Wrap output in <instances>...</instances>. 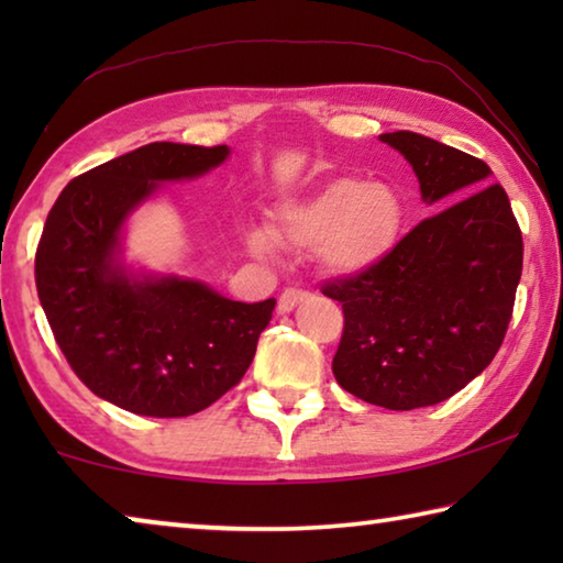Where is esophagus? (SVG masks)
Masks as SVG:
<instances>
[{
  "label": "esophagus",
  "mask_w": 563,
  "mask_h": 563,
  "mask_svg": "<svg viewBox=\"0 0 563 563\" xmlns=\"http://www.w3.org/2000/svg\"><path fill=\"white\" fill-rule=\"evenodd\" d=\"M305 298H308V292L300 290V288H288V290H283L280 300H278V312H290V310H295V308H298V305H300Z\"/></svg>",
  "instance_id": "1"
}]
</instances>
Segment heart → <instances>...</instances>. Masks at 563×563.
<instances>
[{"mask_svg":"<svg viewBox=\"0 0 563 563\" xmlns=\"http://www.w3.org/2000/svg\"><path fill=\"white\" fill-rule=\"evenodd\" d=\"M405 218V198L395 186L340 176L283 201L273 211L268 231L255 228L247 233V247L263 258L275 255V243L300 251L312 247L322 271L355 278L393 255Z\"/></svg>","mask_w":563,"mask_h":563,"instance_id":"1","label":"heart"}]
</instances>
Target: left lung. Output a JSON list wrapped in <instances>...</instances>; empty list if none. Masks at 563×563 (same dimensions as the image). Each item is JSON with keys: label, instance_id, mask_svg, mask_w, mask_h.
Wrapping results in <instances>:
<instances>
[{"label": "left lung", "instance_id": "left-lung-1", "mask_svg": "<svg viewBox=\"0 0 563 563\" xmlns=\"http://www.w3.org/2000/svg\"><path fill=\"white\" fill-rule=\"evenodd\" d=\"M379 141L409 161L424 203L461 201L415 225L375 271L322 288L345 312L332 373L369 405L417 409L460 393L497 355L523 243L484 161L412 131Z\"/></svg>", "mask_w": 563, "mask_h": 563}]
</instances>
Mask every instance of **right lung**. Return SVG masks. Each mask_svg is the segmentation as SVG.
I'll list each match as a JSON object with an SVG mask.
<instances>
[{"instance_id": "obj_1", "label": "right lung", "mask_w": 563, "mask_h": 563, "mask_svg": "<svg viewBox=\"0 0 563 563\" xmlns=\"http://www.w3.org/2000/svg\"><path fill=\"white\" fill-rule=\"evenodd\" d=\"M228 146L156 141L74 178L46 216L36 292L56 345L93 395L144 417H188L241 383L275 298L238 302L211 285L123 263L129 216L161 184L206 176Z\"/></svg>"}]
</instances>
